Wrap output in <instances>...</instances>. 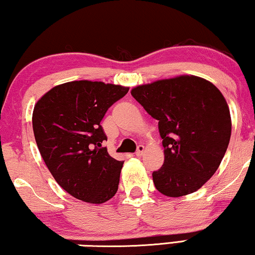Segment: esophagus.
<instances>
[{"label":"esophagus","instance_id":"obj_1","mask_svg":"<svg viewBox=\"0 0 255 255\" xmlns=\"http://www.w3.org/2000/svg\"><path fill=\"white\" fill-rule=\"evenodd\" d=\"M144 151H145V147H144L143 145H138L137 146V150H136V152H135V154L137 155V157H142L143 153H144Z\"/></svg>","mask_w":255,"mask_h":255}]
</instances>
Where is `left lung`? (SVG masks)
I'll return each instance as SVG.
<instances>
[{
    "instance_id": "8db88e82",
    "label": "left lung",
    "mask_w": 255,
    "mask_h": 255,
    "mask_svg": "<svg viewBox=\"0 0 255 255\" xmlns=\"http://www.w3.org/2000/svg\"><path fill=\"white\" fill-rule=\"evenodd\" d=\"M130 93L159 121L165 161L152 173L155 189L167 197L197 191L214 175L229 145L231 118L221 91L203 78L180 75Z\"/></svg>"
}]
</instances>
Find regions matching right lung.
<instances>
[{"mask_svg": "<svg viewBox=\"0 0 255 255\" xmlns=\"http://www.w3.org/2000/svg\"><path fill=\"white\" fill-rule=\"evenodd\" d=\"M128 90L101 81H71L54 87L34 106L40 153L57 183L74 198L103 204L118 191L124 161L102 146L108 137L101 121Z\"/></svg>", "mask_w": 255, "mask_h": 255, "instance_id": "right-lung-1", "label": "right lung"}]
</instances>
